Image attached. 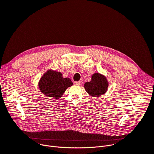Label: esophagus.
<instances>
[{
  "mask_svg": "<svg viewBox=\"0 0 154 154\" xmlns=\"http://www.w3.org/2000/svg\"><path fill=\"white\" fill-rule=\"evenodd\" d=\"M82 81L81 80H79V81H78V82H74V84L75 85H80L81 84H82Z\"/></svg>",
  "mask_w": 154,
  "mask_h": 154,
  "instance_id": "34e87169",
  "label": "esophagus"
}]
</instances>
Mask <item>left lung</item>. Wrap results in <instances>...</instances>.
Here are the masks:
<instances>
[{"label":"left lung","mask_w":154,"mask_h":154,"mask_svg":"<svg viewBox=\"0 0 154 154\" xmlns=\"http://www.w3.org/2000/svg\"><path fill=\"white\" fill-rule=\"evenodd\" d=\"M108 84L106 79L103 75L96 73L93 75L90 82H87L85 83L84 87L90 95L99 97L106 92Z\"/></svg>","instance_id":"1"}]
</instances>
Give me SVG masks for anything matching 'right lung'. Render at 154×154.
I'll list each match as a JSON object with an SVG mask.
<instances>
[{"label": "right lung", "instance_id": "add662e5", "mask_svg": "<svg viewBox=\"0 0 154 154\" xmlns=\"http://www.w3.org/2000/svg\"><path fill=\"white\" fill-rule=\"evenodd\" d=\"M72 85L69 78H63L60 72L48 71L39 80L41 91L46 96L57 99L60 98L68 87Z\"/></svg>", "mask_w": 154, "mask_h": 154}]
</instances>
